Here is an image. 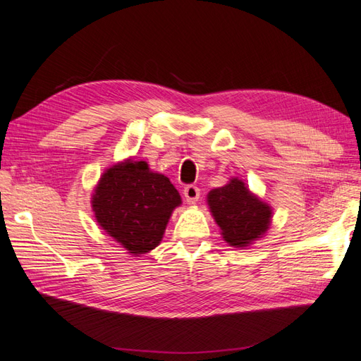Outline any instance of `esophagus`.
Listing matches in <instances>:
<instances>
[{
    "label": "esophagus",
    "instance_id": "34e87169",
    "mask_svg": "<svg viewBox=\"0 0 361 361\" xmlns=\"http://www.w3.org/2000/svg\"><path fill=\"white\" fill-rule=\"evenodd\" d=\"M183 195L190 204H194V203H197V200L200 197V190H199V187H195V185H187V187L183 188Z\"/></svg>",
    "mask_w": 361,
    "mask_h": 361
}]
</instances>
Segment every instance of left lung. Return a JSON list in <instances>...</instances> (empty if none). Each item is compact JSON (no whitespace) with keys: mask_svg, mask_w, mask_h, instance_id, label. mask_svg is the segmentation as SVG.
<instances>
[{"mask_svg":"<svg viewBox=\"0 0 361 361\" xmlns=\"http://www.w3.org/2000/svg\"><path fill=\"white\" fill-rule=\"evenodd\" d=\"M207 204L224 241L233 247H247L262 238L271 223V206L250 192L238 178L207 194Z\"/></svg>","mask_w":361,"mask_h":361,"instance_id":"left-lung-1","label":"left lung"}]
</instances>
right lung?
<instances>
[{
    "label": "right lung",
    "mask_w": 361,
    "mask_h": 361,
    "mask_svg": "<svg viewBox=\"0 0 361 361\" xmlns=\"http://www.w3.org/2000/svg\"><path fill=\"white\" fill-rule=\"evenodd\" d=\"M180 203L167 176L150 171L146 161L133 159L105 170L92 197L96 221L134 256L149 253L161 243L170 215Z\"/></svg>",
    "instance_id": "add662e5"
}]
</instances>
